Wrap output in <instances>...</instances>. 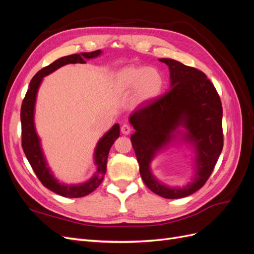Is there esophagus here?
Segmentation results:
<instances>
[{"instance_id":"obj_1","label":"esophagus","mask_w":254,"mask_h":254,"mask_svg":"<svg viewBox=\"0 0 254 254\" xmlns=\"http://www.w3.org/2000/svg\"><path fill=\"white\" fill-rule=\"evenodd\" d=\"M121 131L123 134H129L130 132H131V127L127 124H124L121 127Z\"/></svg>"}]
</instances>
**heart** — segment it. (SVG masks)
<instances>
[{"mask_svg": "<svg viewBox=\"0 0 254 254\" xmlns=\"http://www.w3.org/2000/svg\"><path fill=\"white\" fill-rule=\"evenodd\" d=\"M164 88V77L156 67L129 64L122 67L113 77V89L121 95L133 92L137 105L150 104L161 95Z\"/></svg>", "mask_w": 254, "mask_h": 254, "instance_id": "heart-1", "label": "heart"}]
</instances>
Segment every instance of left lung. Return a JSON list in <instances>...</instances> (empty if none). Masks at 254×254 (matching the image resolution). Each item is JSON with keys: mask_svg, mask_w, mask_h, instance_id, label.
I'll return each mask as SVG.
<instances>
[{"mask_svg": "<svg viewBox=\"0 0 254 254\" xmlns=\"http://www.w3.org/2000/svg\"><path fill=\"white\" fill-rule=\"evenodd\" d=\"M159 60L170 68V90L130 114L129 122L135 129L130 140L146 187L161 197L178 199L201 189L214 170L224 146L222 107L203 72L174 59ZM176 142L188 144L195 152L194 176L182 188L159 182L150 167L159 152Z\"/></svg>", "mask_w": 254, "mask_h": 254, "instance_id": "left-lung-1", "label": "left lung"}]
</instances>
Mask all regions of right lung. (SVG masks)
<instances>
[{"mask_svg": "<svg viewBox=\"0 0 254 254\" xmlns=\"http://www.w3.org/2000/svg\"><path fill=\"white\" fill-rule=\"evenodd\" d=\"M101 54V50L91 53L73 54L70 56L61 57L50 65L41 68L30 80L29 88L21 107L22 148L24 150L30 166H32L38 179L41 181L45 188L51 190L54 193L67 198L87 196L102 183L107 171V159H108L109 150L114 141L120 136V125L114 124L97 142L94 150V164L96 166V172L88 181L79 184H65L59 182L52 173L47 160H45L40 137L36 131L34 117L38 89L40 87L43 77L55 72L57 68L68 64H86V60L96 58Z\"/></svg>", "mask_w": 254, "mask_h": 254, "instance_id": "obj_1", "label": "right lung"}]
</instances>
